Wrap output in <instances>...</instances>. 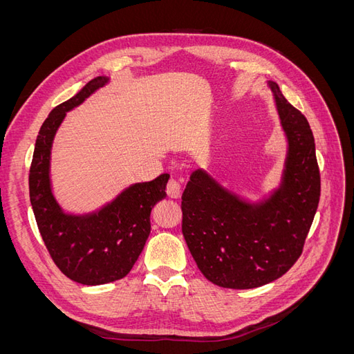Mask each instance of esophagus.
<instances>
[{
  "label": "esophagus",
  "mask_w": 354,
  "mask_h": 354,
  "mask_svg": "<svg viewBox=\"0 0 354 354\" xmlns=\"http://www.w3.org/2000/svg\"><path fill=\"white\" fill-rule=\"evenodd\" d=\"M181 189H183V186H181V181H180V180L171 178V180L168 181L167 192H168V195H169L171 198H180Z\"/></svg>",
  "instance_id": "34e87169"
}]
</instances>
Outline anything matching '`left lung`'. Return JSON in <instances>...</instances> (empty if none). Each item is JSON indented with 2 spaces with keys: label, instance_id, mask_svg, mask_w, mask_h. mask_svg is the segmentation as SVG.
Listing matches in <instances>:
<instances>
[{
  "label": "left lung",
  "instance_id": "8db88e82",
  "mask_svg": "<svg viewBox=\"0 0 354 354\" xmlns=\"http://www.w3.org/2000/svg\"><path fill=\"white\" fill-rule=\"evenodd\" d=\"M267 85L288 143L279 186L252 202L198 168L181 196L187 248L201 273L221 288L251 289L279 279L301 255L317 209L320 176L313 133L279 85Z\"/></svg>",
  "mask_w": 354,
  "mask_h": 354
}]
</instances>
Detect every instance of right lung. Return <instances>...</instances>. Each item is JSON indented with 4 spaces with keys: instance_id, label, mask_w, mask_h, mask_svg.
<instances>
[{
    "instance_id": "add662e5",
    "label": "right lung",
    "mask_w": 354,
    "mask_h": 354,
    "mask_svg": "<svg viewBox=\"0 0 354 354\" xmlns=\"http://www.w3.org/2000/svg\"><path fill=\"white\" fill-rule=\"evenodd\" d=\"M109 82L97 77L53 109L41 125L29 171L32 211L53 261L73 282L103 285L130 273L151 233V212L167 196L169 174L125 187L99 209L66 212L53 194L50 164L56 133L69 111Z\"/></svg>"
}]
</instances>
